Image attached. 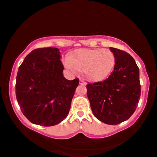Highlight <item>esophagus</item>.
Masks as SVG:
<instances>
[{"label": "esophagus", "mask_w": 157, "mask_h": 157, "mask_svg": "<svg viewBox=\"0 0 157 157\" xmlns=\"http://www.w3.org/2000/svg\"><path fill=\"white\" fill-rule=\"evenodd\" d=\"M79 84H81V85L85 84V82L82 80V79H80V80H79Z\"/></svg>", "instance_id": "obj_1"}]
</instances>
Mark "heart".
<instances>
[{"label": "heart", "instance_id": "obj_1", "mask_svg": "<svg viewBox=\"0 0 157 157\" xmlns=\"http://www.w3.org/2000/svg\"><path fill=\"white\" fill-rule=\"evenodd\" d=\"M115 62V55L109 49H82L73 53L65 66L74 72L83 71L90 80L100 81L109 75Z\"/></svg>", "mask_w": 157, "mask_h": 157}]
</instances>
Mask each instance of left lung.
Listing matches in <instances>:
<instances>
[{"mask_svg":"<svg viewBox=\"0 0 157 157\" xmlns=\"http://www.w3.org/2000/svg\"><path fill=\"white\" fill-rule=\"evenodd\" d=\"M116 57L114 69L105 80L88 83L87 96L95 118L108 124H118L136 109L140 95L139 68L131 55L110 48Z\"/></svg>","mask_w":157,"mask_h":157,"instance_id":"obj_1","label":"left lung"}]
</instances>
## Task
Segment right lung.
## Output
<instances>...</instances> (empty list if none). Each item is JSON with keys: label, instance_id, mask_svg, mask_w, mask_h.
Instances as JSON below:
<instances>
[{"label": "right lung", "instance_id": "obj_1", "mask_svg": "<svg viewBox=\"0 0 157 157\" xmlns=\"http://www.w3.org/2000/svg\"><path fill=\"white\" fill-rule=\"evenodd\" d=\"M60 57L56 48L34 49L18 68L16 97L23 114L33 124L55 125L70 111L79 80L63 76Z\"/></svg>", "mask_w": 157, "mask_h": 157}]
</instances>
